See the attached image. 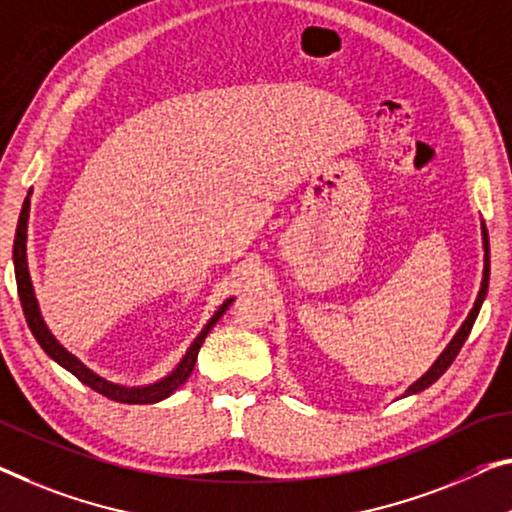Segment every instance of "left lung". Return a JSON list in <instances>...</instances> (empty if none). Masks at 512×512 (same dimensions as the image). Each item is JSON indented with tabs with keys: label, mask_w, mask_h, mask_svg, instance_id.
I'll return each instance as SVG.
<instances>
[{
	"label": "left lung",
	"mask_w": 512,
	"mask_h": 512,
	"mask_svg": "<svg viewBox=\"0 0 512 512\" xmlns=\"http://www.w3.org/2000/svg\"><path fill=\"white\" fill-rule=\"evenodd\" d=\"M481 235H483V251H485V256H483V279H481V290H478L476 302H474V306H471V311H469L467 320L462 322L460 329H458V332H455V336L451 338V343L446 345L442 355H439V357L435 359V364H432V366L428 368V371L419 377V380H416L414 384H410V387H407V391L403 393V398H405V396H412V393H419V391H423V389H428L432 382H437L439 377H442V375L446 373V368L453 364V359L458 357V352H460L462 345H465L467 336H469V332H471V327H474L478 311H481V304H483L485 295H487V283H490V240H487L485 222H481Z\"/></svg>",
	"instance_id": "1"
}]
</instances>
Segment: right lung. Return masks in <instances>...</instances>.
Returning <instances> with one entry per match:
<instances>
[{
    "label": "right lung",
    "instance_id": "1",
    "mask_svg": "<svg viewBox=\"0 0 512 512\" xmlns=\"http://www.w3.org/2000/svg\"><path fill=\"white\" fill-rule=\"evenodd\" d=\"M31 190L27 194L25 203H22L20 210V219H18V229H15V242H13V267H15V281H18V295L22 302V311H25L27 325L31 329V334L38 341V345L45 350V355L52 361H57L61 368H66L68 373H73L77 380L86 387H91L93 391L102 393L109 400H116V403H125V405H148V403H160V400L169 398L180 384H183L187 377L192 375L196 357H199V350L203 341L212 327L217 325V320L224 316L226 309H229L233 297H229L219 309L212 313V318L206 322V327L201 329V334L194 338L190 348L183 355V359L178 361L176 368L164 377H160L157 382L151 384H139V387H128V384H119L107 380V377L98 375L96 371H91L89 366L84 364L82 359H77L73 352H68L64 345L57 341V336L50 332V327L45 325L41 306H38L36 293H34V283H31V274H29V263H27V226H29V206H31Z\"/></svg>",
    "mask_w": 512,
    "mask_h": 512
}]
</instances>
